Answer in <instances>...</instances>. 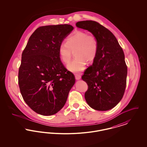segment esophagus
<instances>
[{"label":"esophagus","instance_id":"1","mask_svg":"<svg viewBox=\"0 0 147 147\" xmlns=\"http://www.w3.org/2000/svg\"><path fill=\"white\" fill-rule=\"evenodd\" d=\"M75 77H76V79L77 80H79L81 78V76L80 74H75Z\"/></svg>","mask_w":147,"mask_h":147}]
</instances>
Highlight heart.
Returning a JSON list of instances; mask_svg holds the SVG:
<instances>
[{
    "mask_svg": "<svg viewBox=\"0 0 147 147\" xmlns=\"http://www.w3.org/2000/svg\"><path fill=\"white\" fill-rule=\"evenodd\" d=\"M98 44L95 36L88 35L85 32L77 31L69 36L66 43H61L58 53L61 61L67 64L70 62L73 52L75 51V59L69 63L67 69L77 73L83 70L86 61L91 62L98 55Z\"/></svg>",
    "mask_w": 147,
    "mask_h": 147,
    "instance_id": "1",
    "label": "heart"
}]
</instances>
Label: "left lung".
I'll return each mask as SVG.
<instances>
[{"mask_svg":"<svg viewBox=\"0 0 147 147\" xmlns=\"http://www.w3.org/2000/svg\"><path fill=\"white\" fill-rule=\"evenodd\" d=\"M76 26L90 32L98 44L96 58L82 77L88 86L85 100L94 110H109L119 104L125 91L127 67L124 52L112 32L96 21H79Z\"/></svg>","mask_w":147,"mask_h":147,"instance_id":"1","label":"left lung"}]
</instances>
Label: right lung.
<instances>
[{"instance_id": "1", "label": "right lung", "mask_w": 147, "mask_h": 147, "mask_svg": "<svg viewBox=\"0 0 147 147\" xmlns=\"http://www.w3.org/2000/svg\"><path fill=\"white\" fill-rule=\"evenodd\" d=\"M74 28L68 24L37 28L22 53L18 74L21 95L35 112L54 115L65 105L74 85V74L61 61L58 49Z\"/></svg>"}]
</instances>
